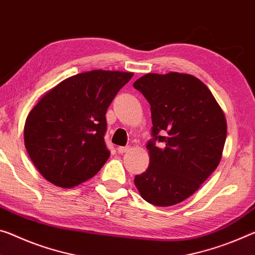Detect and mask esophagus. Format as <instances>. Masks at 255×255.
I'll use <instances>...</instances> for the list:
<instances>
[{"mask_svg":"<svg viewBox=\"0 0 255 255\" xmlns=\"http://www.w3.org/2000/svg\"><path fill=\"white\" fill-rule=\"evenodd\" d=\"M117 149H118L119 153H121V154H123V153L128 152L129 149H130V147H129V146H119Z\"/></svg>","mask_w":255,"mask_h":255,"instance_id":"esophagus-1","label":"esophagus"}]
</instances>
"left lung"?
<instances>
[{"instance_id": "left-lung-1", "label": "left lung", "mask_w": 255, "mask_h": 255, "mask_svg": "<svg viewBox=\"0 0 255 255\" xmlns=\"http://www.w3.org/2000/svg\"><path fill=\"white\" fill-rule=\"evenodd\" d=\"M134 87L151 106L153 125L146 144L149 165L135 176V185L156 207L180 203L219 164L227 136L225 115L209 88L192 75L147 74Z\"/></svg>"}]
</instances>
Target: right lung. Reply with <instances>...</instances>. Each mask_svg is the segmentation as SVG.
I'll list each match as a JSON object with an SVG mask.
<instances>
[{
  "label": "right lung",
  "mask_w": 255,
  "mask_h": 255,
  "mask_svg": "<svg viewBox=\"0 0 255 255\" xmlns=\"http://www.w3.org/2000/svg\"><path fill=\"white\" fill-rule=\"evenodd\" d=\"M132 72L93 70L56 85L31 109L25 146L44 178L62 188L91 179L110 156L106 113Z\"/></svg>",
  "instance_id": "right-lung-1"
}]
</instances>
